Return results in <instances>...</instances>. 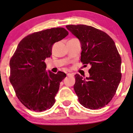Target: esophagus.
<instances>
[{"label": "esophagus", "instance_id": "1", "mask_svg": "<svg viewBox=\"0 0 133 133\" xmlns=\"http://www.w3.org/2000/svg\"><path fill=\"white\" fill-rule=\"evenodd\" d=\"M66 75L68 76H74V74H70V73H68V74H66Z\"/></svg>", "mask_w": 133, "mask_h": 133}]
</instances>
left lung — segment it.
I'll list each match as a JSON object with an SVG mask.
<instances>
[{
    "mask_svg": "<svg viewBox=\"0 0 133 133\" xmlns=\"http://www.w3.org/2000/svg\"><path fill=\"white\" fill-rule=\"evenodd\" d=\"M66 27L81 42V61L91 65L89 78L75 75L74 89L78 101L87 109H101L115 96L122 79V59L115 42L106 32L89 25Z\"/></svg>",
    "mask_w": 133,
    "mask_h": 133,
    "instance_id": "left-lung-1",
    "label": "left lung"
}]
</instances>
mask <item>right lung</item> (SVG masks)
Returning <instances> with one entry per match:
<instances>
[{"instance_id":"1","label":"right lung","mask_w":133,"mask_h":133,"mask_svg":"<svg viewBox=\"0 0 133 133\" xmlns=\"http://www.w3.org/2000/svg\"><path fill=\"white\" fill-rule=\"evenodd\" d=\"M68 35L62 27L30 34L21 40L11 58L10 82L17 98L30 110L43 111L55 103L60 82L66 74L45 71L44 61L52 54L53 44Z\"/></svg>"}]
</instances>
